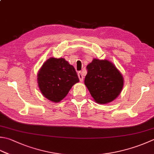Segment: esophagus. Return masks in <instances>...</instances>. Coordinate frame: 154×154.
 I'll use <instances>...</instances> for the list:
<instances>
[{"label": "esophagus", "instance_id": "34e87169", "mask_svg": "<svg viewBox=\"0 0 154 154\" xmlns=\"http://www.w3.org/2000/svg\"><path fill=\"white\" fill-rule=\"evenodd\" d=\"M78 77H79V79L81 82H82V81H83V75L82 73V72L79 71V73H78Z\"/></svg>", "mask_w": 154, "mask_h": 154}]
</instances>
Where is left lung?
Segmentation results:
<instances>
[{
  "mask_svg": "<svg viewBox=\"0 0 154 154\" xmlns=\"http://www.w3.org/2000/svg\"><path fill=\"white\" fill-rule=\"evenodd\" d=\"M87 69L84 82L95 102L106 104L118 97L123 89V78L112 63L94 59Z\"/></svg>",
  "mask_w": 154,
  "mask_h": 154,
  "instance_id": "obj_1",
  "label": "left lung"
}]
</instances>
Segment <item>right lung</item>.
Listing matches in <instances>:
<instances>
[{
    "instance_id": "right-lung-1",
    "label": "right lung",
    "mask_w": 154,
    "mask_h": 154,
    "mask_svg": "<svg viewBox=\"0 0 154 154\" xmlns=\"http://www.w3.org/2000/svg\"><path fill=\"white\" fill-rule=\"evenodd\" d=\"M79 81L73 66L63 58L51 57L47 59L37 75L38 85L42 94L55 103L65 98L73 85Z\"/></svg>"
}]
</instances>
